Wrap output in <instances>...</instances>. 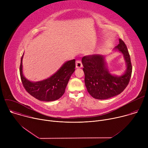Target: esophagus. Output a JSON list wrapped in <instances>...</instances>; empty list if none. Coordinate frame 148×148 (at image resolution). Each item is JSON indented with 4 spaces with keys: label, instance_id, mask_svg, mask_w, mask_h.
I'll use <instances>...</instances> for the list:
<instances>
[{
    "label": "esophagus",
    "instance_id": "obj_1",
    "mask_svg": "<svg viewBox=\"0 0 148 148\" xmlns=\"http://www.w3.org/2000/svg\"><path fill=\"white\" fill-rule=\"evenodd\" d=\"M75 66H76V68L78 69V68H81L82 67V62L80 60H77L76 61V64H75Z\"/></svg>",
    "mask_w": 148,
    "mask_h": 148
}]
</instances>
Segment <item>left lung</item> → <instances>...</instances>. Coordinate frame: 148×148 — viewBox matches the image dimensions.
<instances>
[{"label": "left lung", "mask_w": 148, "mask_h": 148, "mask_svg": "<svg viewBox=\"0 0 148 148\" xmlns=\"http://www.w3.org/2000/svg\"><path fill=\"white\" fill-rule=\"evenodd\" d=\"M125 57L127 65L126 73L121 77L112 75L105 68L104 57L98 54L86 56L82 58L85 74V84L88 93L94 98L106 99L121 94L128 86L132 71L130 55L122 39L116 47Z\"/></svg>", "instance_id": "1"}]
</instances>
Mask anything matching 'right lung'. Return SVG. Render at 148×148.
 <instances>
[{"label":"right lung","mask_w":148,"mask_h":148,"mask_svg":"<svg viewBox=\"0 0 148 148\" xmlns=\"http://www.w3.org/2000/svg\"><path fill=\"white\" fill-rule=\"evenodd\" d=\"M22 58L20 65V75L26 91L35 98L43 101H53L59 99L65 92L66 86L75 71V60L64 63L60 69L50 78L37 82L27 80L22 73Z\"/></svg>","instance_id":"1"}]
</instances>
